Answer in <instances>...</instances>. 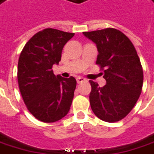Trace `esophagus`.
Here are the masks:
<instances>
[{
  "instance_id": "esophagus-1",
  "label": "esophagus",
  "mask_w": 154,
  "mask_h": 154,
  "mask_svg": "<svg viewBox=\"0 0 154 154\" xmlns=\"http://www.w3.org/2000/svg\"><path fill=\"white\" fill-rule=\"evenodd\" d=\"M76 80H77V82H78V83H82V82H84V81H86V79H85V78H83V77L79 76V77H77Z\"/></svg>"
}]
</instances>
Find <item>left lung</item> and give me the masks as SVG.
<instances>
[{
    "label": "left lung",
    "instance_id": "left-lung-1",
    "mask_svg": "<svg viewBox=\"0 0 154 154\" xmlns=\"http://www.w3.org/2000/svg\"><path fill=\"white\" fill-rule=\"evenodd\" d=\"M83 35L96 44L97 64L105 68L104 86L99 87L97 82L90 80L91 109L103 121H119L131 111L142 92L143 71L137 51L127 36L116 29Z\"/></svg>",
    "mask_w": 154,
    "mask_h": 154
}]
</instances>
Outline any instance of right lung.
<instances>
[{"mask_svg": "<svg viewBox=\"0 0 154 154\" xmlns=\"http://www.w3.org/2000/svg\"><path fill=\"white\" fill-rule=\"evenodd\" d=\"M75 35L45 29L36 33L22 51L17 64V81L29 111L42 122H56L67 115L74 98L76 79L53 74L61 61L64 45Z\"/></svg>", "mask_w": 154, "mask_h": 154, "instance_id": "add662e5", "label": "right lung"}]
</instances>
